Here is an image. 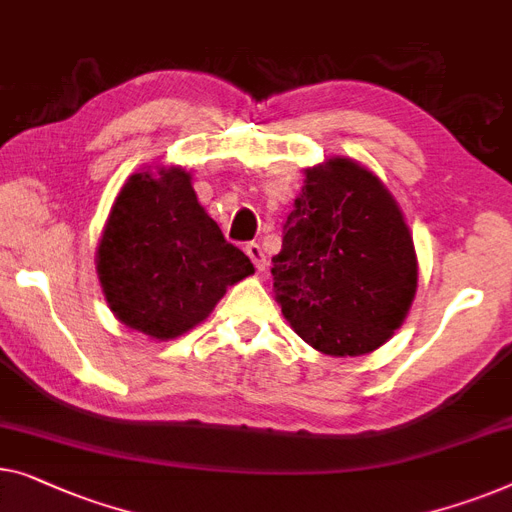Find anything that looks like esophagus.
<instances>
[{"mask_svg": "<svg viewBox=\"0 0 512 512\" xmlns=\"http://www.w3.org/2000/svg\"><path fill=\"white\" fill-rule=\"evenodd\" d=\"M244 251H247V256L251 258V263H254V268L258 272H263L265 265H268V261H265V254H263L261 244H258V242H247V247H244Z\"/></svg>", "mask_w": 512, "mask_h": 512, "instance_id": "obj_1", "label": "esophagus"}]
</instances>
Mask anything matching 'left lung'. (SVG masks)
<instances>
[{
  "instance_id": "1",
  "label": "left lung",
  "mask_w": 512,
  "mask_h": 512,
  "mask_svg": "<svg viewBox=\"0 0 512 512\" xmlns=\"http://www.w3.org/2000/svg\"><path fill=\"white\" fill-rule=\"evenodd\" d=\"M272 279L288 323L321 353L362 355L388 342L416 295L418 261L379 177L348 159L309 168Z\"/></svg>"
}]
</instances>
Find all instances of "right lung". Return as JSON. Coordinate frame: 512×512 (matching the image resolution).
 I'll return each instance as SVG.
<instances>
[{
  "mask_svg": "<svg viewBox=\"0 0 512 512\" xmlns=\"http://www.w3.org/2000/svg\"><path fill=\"white\" fill-rule=\"evenodd\" d=\"M110 309L129 328L157 339L203 321L226 288L254 272L196 198L189 173H138L124 184L99 244Z\"/></svg>",
  "mask_w": 512,
  "mask_h": 512,
  "instance_id": "1",
  "label": "right lung"
}]
</instances>
